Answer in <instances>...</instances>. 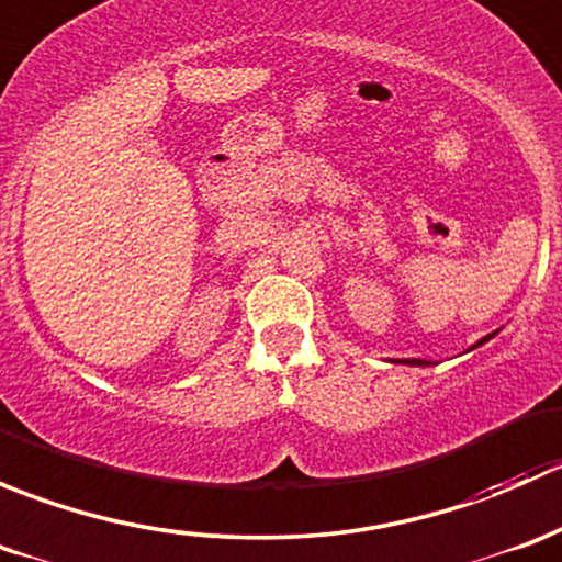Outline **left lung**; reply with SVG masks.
Here are the masks:
<instances>
[{
	"label": "left lung",
	"mask_w": 562,
	"mask_h": 562,
	"mask_svg": "<svg viewBox=\"0 0 562 562\" xmlns=\"http://www.w3.org/2000/svg\"><path fill=\"white\" fill-rule=\"evenodd\" d=\"M486 339H492V334H490V337H484V339H481V342H479V345H484V342H486ZM405 364H413V367H422V364H429V361H422V359H407V361H405Z\"/></svg>",
	"instance_id": "1"
}]
</instances>
